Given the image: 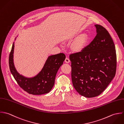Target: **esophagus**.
I'll return each mask as SVG.
<instances>
[{
  "label": "esophagus",
  "mask_w": 124,
  "mask_h": 124,
  "mask_svg": "<svg viewBox=\"0 0 124 124\" xmlns=\"http://www.w3.org/2000/svg\"><path fill=\"white\" fill-rule=\"evenodd\" d=\"M65 62L66 63H69L70 62V60L69 59V58L68 57H66V59H65Z\"/></svg>",
  "instance_id": "34e87169"
}]
</instances>
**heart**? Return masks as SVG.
I'll return each mask as SVG.
<instances>
[{
  "label": "heart",
  "instance_id": "obj_1",
  "mask_svg": "<svg viewBox=\"0 0 124 124\" xmlns=\"http://www.w3.org/2000/svg\"><path fill=\"white\" fill-rule=\"evenodd\" d=\"M88 41V36L82 34L78 36L72 44V49L76 52L81 51L84 49Z\"/></svg>",
  "mask_w": 124,
  "mask_h": 124
}]
</instances>
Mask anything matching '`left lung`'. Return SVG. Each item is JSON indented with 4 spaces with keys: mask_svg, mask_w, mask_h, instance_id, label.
<instances>
[{
    "mask_svg": "<svg viewBox=\"0 0 124 124\" xmlns=\"http://www.w3.org/2000/svg\"><path fill=\"white\" fill-rule=\"evenodd\" d=\"M97 34L81 52L71 54L73 85L81 95L97 96L115 77L116 69L115 46L108 31L101 25H95Z\"/></svg>",
    "mask_w": 124,
    "mask_h": 124,
    "instance_id": "left-lung-1",
    "label": "left lung"
}]
</instances>
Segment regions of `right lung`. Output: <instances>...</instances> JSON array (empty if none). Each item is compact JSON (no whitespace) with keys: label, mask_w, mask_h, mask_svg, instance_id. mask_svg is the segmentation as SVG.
Masks as SVG:
<instances>
[{"label":"right lung","mask_w":124,"mask_h":124,"mask_svg":"<svg viewBox=\"0 0 124 124\" xmlns=\"http://www.w3.org/2000/svg\"><path fill=\"white\" fill-rule=\"evenodd\" d=\"M14 49V42L9 54V66L11 74L19 86L26 92L33 95L49 93L54 85L56 73L65 60V54L60 53L49 56L42 70L34 77L29 78L20 74L16 70L13 60Z\"/></svg>","instance_id":"right-lung-1"}]
</instances>
